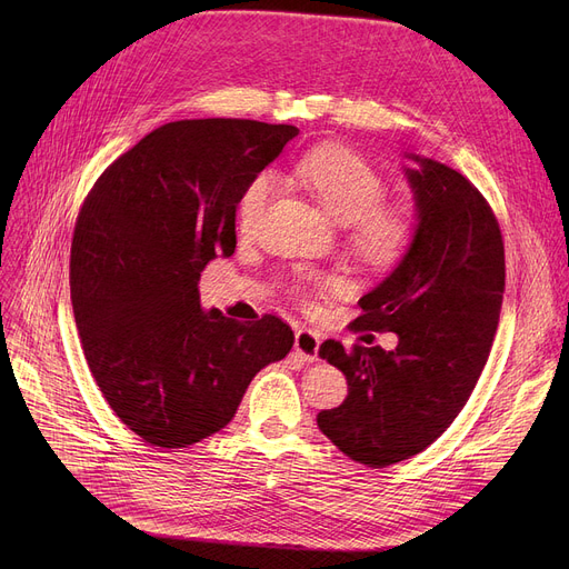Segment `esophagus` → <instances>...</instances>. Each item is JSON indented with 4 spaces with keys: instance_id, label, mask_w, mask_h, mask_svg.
I'll list each match as a JSON object with an SVG mask.
<instances>
[{
    "instance_id": "esophagus-1",
    "label": "esophagus",
    "mask_w": 569,
    "mask_h": 569,
    "mask_svg": "<svg viewBox=\"0 0 569 569\" xmlns=\"http://www.w3.org/2000/svg\"><path fill=\"white\" fill-rule=\"evenodd\" d=\"M318 346H320V337L307 327L295 332V352L302 357L305 362H316L318 360Z\"/></svg>"
}]
</instances>
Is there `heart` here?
Instances as JSON below:
<instances>
[{
  "instance_id": "b5f03b06",
  "label": "heart",
  "mask_w": 569,
  "mask_h": 569,
  "mask_svg": "<svg viewBox=\"0 0 569 569\" xmlns=\"http://www.w3.org/2000/svg\"><path fill=\"white\" fill-rule=\"evenodd\" d=\"M295 177L339 223H350V247L371 267L397 264L412 244L415 214L397 202H382V174L348 147L325 144L307 152L292 168ZM274 193V174L258 172L237 202V226L253 230Z\"/></svg>"
}]
</instances>
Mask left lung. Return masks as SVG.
I'll list each match as a JSON object with an SVG mask.
<instances>
[{"label":"left lung","instance_id":"1","mask_svg":"<svg viewBox=\"0 0 569 569\" xmlns=\"http://www.w3.org/2000/svg\"><path fill=\"white\" fill-rule=\"evenodd\" d=\"M408 159L412 244L350 325L399 343L346 350L330 339L318 350L348 380L346 401L318 412V427L373 468L420 455L455 422L489 360L505 292L502 234L485 196L445 163Z\"/></svg>","mask_w":569,"mask_h":569}]
</instances>
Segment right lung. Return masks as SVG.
Segmentation results:
<instances>
[{
	"mask_svg": "<svg viewBox=\"0 0 569 569\" xmlns=\"http://www.w3.org/2000/svg\"><path fill=\"white\" fill-rule=\"evenodd\" d=\"M300 133L253 119H182L144 136L89 191L73 230L71 305L99 390L133 433L189 447L221 431L253 376L295 343L200 307L209 260L234 253L251 179Z\"/></svg>",
	"mask_w": 569,
	"mask_h": 569,
	"instance_id": "1",
	"label": "right lung"
}]
</instances>
